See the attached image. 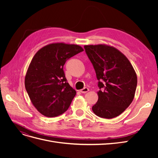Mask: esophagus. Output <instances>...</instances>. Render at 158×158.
Listing matches in <instances>:
<instances>
[{
    "instance_id": "obj_1",
    "label": "esophagus",
    "mask_w": 158,
    "mask_h": 158,
    "mask_svg": "<svg viewBox=\"0 0 158 158\" xmlns=\"http://www.w3.org/2000/svg\"><path fill=\"white\" fill-rule=\"evenodd\" d=\"M88 91H89V89H88V88H84L83 89H80V92L81 93H82V94H85V93L88 92Z\"/></svg>"
}]
</instances>
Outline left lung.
Wrapping results in <instances>:
<instances>
[{"label": "left lung", "instance_id": "1", "mask_svg": "<svg viewBox=\"0 0 158 158\" xmlns=\"http://www.w3.org/2000/svg\"><path fill=\"white\" fill-rule=\"evenodd\" d=\"M84 49L94 66L100 89L92 111L102 118L116 117L130 106L135 98L136 72L127 56L113 46L89 45H84Z\"/></svg>", "mask_w": 158, "mask_h": 158}]
</instances>
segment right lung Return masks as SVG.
Listing matches in <instances>:
<instances>
[{
    "instance_id": "add662e5",
    "label": "right lung",
    "mask_w": 158,
    "mask_h": 158,
    "mask_svg": "<svg viewBox=\"0 0 158 158\" xmlns=\"http://www.w3.org/2000/svg\"><path fill=\"white\" fill-rule=\"evenodd\" d=\"M84 49L81 46L54 43L38 51L25 76V87L32 104L47 117L64 113L76 95L67 82L63 66L70 57Z\"/></svg>"
}]
</instances>
